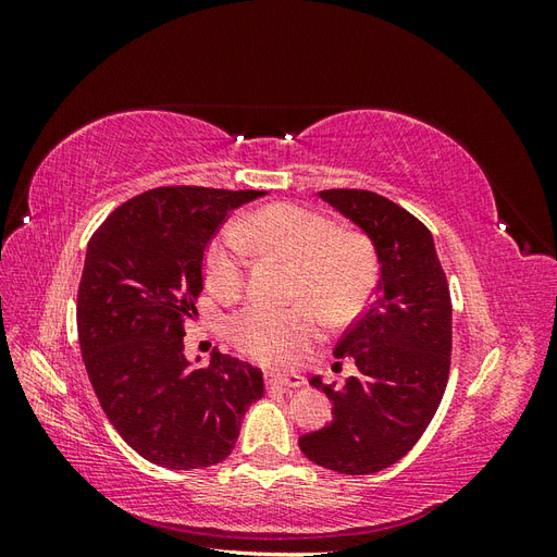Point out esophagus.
Here are the masks:
<instances>
[{"mask_svg":"<svg viewBox=\"0 0 557 557\" xmlns=\"http://www.w3.org/2000/svg\"><path fill=\"white\" fill-rule=\"evenodd\" d=\"M264 383L267 387H281V391H297L305 383L299 374H264Z\"/></svg>","mask_w":557,"mask_h":557,"instance_id":"34e87169","label":"esophagus"}]
</instances>
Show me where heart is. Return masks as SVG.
I'll return each instance as SVG.
<instances>
[{"label":"heart","mask_w":557,"mask_h":557,"mask_svg":"<svg viewBox=\"0 0 557 557\" xmlns=\"http://www.w3.org/2000/svg\"><path fill=\"white\" fill-rule=\"evenodd\" d=\"M246 244L262 256L295 262V307L246 305L227 318V336L244 356L267 364H288L323 334L325 318L348 323L379 283L376 250L364 234L339 230L330 215L290 201H278L237 225L218 232L205 252L209 290L237 297L248 276Z\"/></svg>","instance_id":"heart-1"}]
</instances>
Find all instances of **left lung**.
Here are the masks:
<instances>
[{"label":"left lung","instance_id":"left-lung-1","mask_svg":"<svg viewBox=\"0 0 557 557\" xmlns=\"http://www.w3.org/2000/svg\"><path fill=\"white\" fill-rule=\"evenodd\" d=\"M376 248L374 301L336 344L356 362L342 391L311 379L332 401V423L299 436V448L339 474H374L423 436L440 409L450 369V293L430 230L369 190H320Z\"/></svg>","mask_w":557,"mask_h":557}]
</instances>
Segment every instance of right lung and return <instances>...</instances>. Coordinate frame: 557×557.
<instances>
[{
    "mask_svg": "<svg viewBox=\"0 0 557 557\" xmlns=\"http://www.w3.org/2000/svg\"><path fill=\"white\" fill-rule=\"evenodd\" d=\"M262 195L156 188L117 207L88 244L76 305L83 362L109 423L158 467L223 462L264 395L258 367L213 350L195 369L183 356L205 250L230 211Z\"/></svg>",
    "mask_w": 557,
    "mask_h": 557,
    "instance_id": "1",
    "label": "right lung"
}]
</instances>
